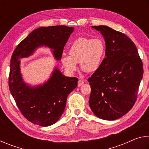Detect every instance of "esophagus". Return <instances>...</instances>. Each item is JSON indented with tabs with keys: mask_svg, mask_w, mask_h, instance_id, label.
<instances>
[{
	"mask_svg": "<svg viewBox=\"0 0 149 149\" xmlns=\"http://www.w3.org/2000/svg\"><path fill=\"white\" fill-rule=\"evenodd\" d=\"M84 84V81L81 79H79V81H78V84H77V85L78 86H81V85H82L83 84Z\"/></svg>",
	"mask_w": 149,
	"mask_h": 149,
	"instance_id": "obj_1",
	"label": "esophagus"
}]
</instances>
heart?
Segmentation results:
<instances>
[{"mask_svg":"<svg viewBox=\"0 0 149 149\" xmlns=\"http://www.w3.org/2000/svg\"><path fill=\"white\" fill-rule=\"evenodd\" d=\"M105 45L101 39L79 37L72 42L68 56H63L61 62L67 72L72 73L79 63L81 70L85 73L97 71L105 54Z\"/></svg>","mask_w":149,"mask_h":149,"instance_id":"b5f03b06","label":"heart"}]
</instances>
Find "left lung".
<instances>
[{"label":"left lung","mask_w":149,"mask_h":149,"mask_svg":"<svg viewBox=\"0 0 149 149\" xmlns=\"http://www.w3.org/2000/svg\"><path fill=\"white\" fill-rule=\"evenodd\" d=\"M92 27L104 37L106 57L88 79L91 88L89 106L98 118L114 120L129 112L136 102L143 75L142 60L125 34L106 26Z\"/></svg>","instance_id":"obj_1"}]
</instances>
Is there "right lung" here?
<instances>
[{
	"label": "right lung",
	"instance_id": "1",
	"mask_svg": "<svg viewBox=\"0 0 149 149\" xmlns=\"http://www.w3.org/2000/svg\"><path fill=\"white\" fill-rule=\"evenodd\" d=\"M74 31L65 26L41 27L35 29L16 47L12 55L8 85L17 108L26 119L42 127L56 123L64 112L68 95L77 86V77H65L58 68L43 85L31 87L24 82L20 73V59L28 57L37 47L54 49L57 60Z\"/></svg>",
	"mask_w": 149,
	"mask_h": 149
}]
</instances>
